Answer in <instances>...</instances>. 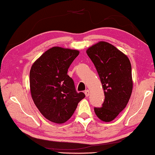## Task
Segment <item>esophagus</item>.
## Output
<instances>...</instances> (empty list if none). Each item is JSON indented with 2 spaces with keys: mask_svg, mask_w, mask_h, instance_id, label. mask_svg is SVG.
<instances>
[{
  "mask_svg": "<svg viewBox=\"0 0 155 155\" xmlns=\"http://www.w3.org/2000/svg\"><path fill=\"white\" fill-rule=\"evenodd\" d=\"M84 94H85L86 97H88L89 95H90V91H89L88 90H85V91H84Z\"/></svg>",
  "mask_w": 155,
  "mask_h": 155,
  "instance_id": "34e87169",
  "label": "esophagus"
}]
</instances>
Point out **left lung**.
Returning <instances> with one entry per match:
<instances>
[{
    "mask_svg": "<svg viewBox=\"0 0 155 155\" xmlns=\"http://www.w3.org/2000/svg\"><path fill=\"white\" fill-rule=\"evenodd\" d=\"M100 78L105 99L94 108L97 117L110 122L126 107L133 90L130 60L126 54L106 41H99L86 51Z\"/></svg>",
    "mask_w": 155,
    "mask_h": 155,
    "instance_id": "obj_1",
    "label": "left lung"
}]
</instances>
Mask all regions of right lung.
Returning a JSON list of instances; mask_svg holds the SVG:
<instances>
[{"instance_id": "obj_1", "label": "right lung", "mask_w": 155, "mask_h": 155, "mask_svg": "<svg viewBox=\"0 0 155 155\" xmlns=\"http://www.w3.org/2000/svg\"><path fill=\"white\" fill-rule=\"evenodd\" d=\"M80 54L78 50L54 46L35 61L29 73V86L34 103L50 121L63 124L73 116L84 98L76 92L68 69Z\"/></svg>"}]
</instances>
